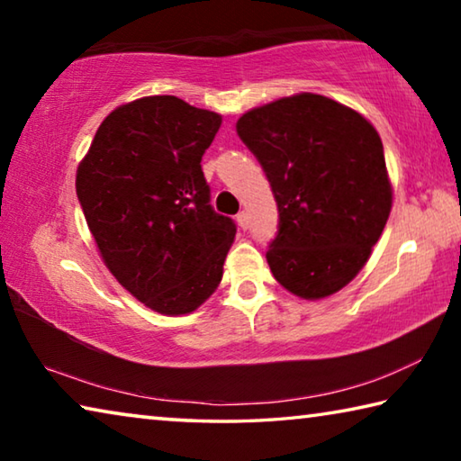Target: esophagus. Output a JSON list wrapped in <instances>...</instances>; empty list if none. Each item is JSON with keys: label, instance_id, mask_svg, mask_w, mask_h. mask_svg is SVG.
Wrapping results in <instances>:
<instances>
[{"label": "esophagus", "instance_id": "34e87169", "mask_svg": "<svg viewBox=\"0 0 461 461\" xmlns=\"http://www.w3.org/2000/svg\"><path fill=\"white\" fill-rule=\"evenodd\" d=\"M236 221H238V225H240L241 230H248L249 220H248V213H246V212H240V213L236 215Z\"/></svg>", "mask_w": 461, "mask_h": 461}]
</instances>
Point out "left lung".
Instances as JSON below:
<instances>
[{
  "label": "left lung",
  "instance_id": "1",
  "mask_svg": "<svg viewBox=\"0 0 461 461\" xmlns=\"http://www.w3.org/2000/svg\"><path fill=\"white\" fill-rule=\"evenodd\" d=\"M236 130L278 205L272 275L305 301L341 291L368 262L393 209L376 128L339 101L296 93L248 109Z\"/></svg>",
  "mask_w": 461,
  "mask_h": 461
}]
</instances>
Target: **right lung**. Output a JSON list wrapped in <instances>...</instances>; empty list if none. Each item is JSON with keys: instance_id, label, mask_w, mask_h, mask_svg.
<instances>
[{"instance_id": "right-lung-1", "label": "right lung", "mask_w": 461, "mask_h": 461, "mask_svg": "<svg viewBox=\"0 0 461 461\" xmlns=\"http://www.w3.org/2000/svg\"><path fill=\"white\" fill-rule=\"evenodd\" d=\"M221 115L175 95L140 97L101 122L77 167V197L115 280L162 315L215 293L236 223L209 205L201 156Z\"/></svg>"}]
</instances>
